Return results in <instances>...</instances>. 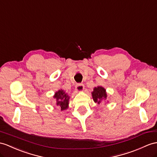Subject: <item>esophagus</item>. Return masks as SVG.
Returning <instances> with one entry per match:
<instances>
[{
    "label": "esophagus",
    "instance_id": "1",
    "mask_svg": "<svg viewBox=\"0 0 157 157\" xmlns=\"http://www.w3.org/2000/svg\"><path fill=\"white\" fill-rule=\"evenodd\" d=\"M84 89H85V86H84L82 84H78L75 87V89L77 92H82L83 91Z\"/></svg>",
    "mask_w": 157,
    "mask_h": 157
}]
</instances>
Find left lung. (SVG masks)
I'll return each instance as SVG.
<instances>
[{
  "mask_svg": "<svg viewBox=\"0 0 157 157\" xmlns=\"http://www.w3.org/2000/svg\"><path fill=\"white\" fill-rule=\"evenodd\" d=\"M91 94L94 102L98 103V104H100L102 101L106 102L105 101H106V98H107V94H106V89L104 87L101 86H97V87H94Z\"/></svg>",
  "mask_w": 157,
  "mask_h": 157,
  "instance_id": "1",
  "label": "left lung"
}]
</instances>
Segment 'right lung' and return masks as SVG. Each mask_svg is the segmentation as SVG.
I'll list each match as a JSON object with an SVG mask.
<instances>
[{
    "label": "right lung",
    "instance_id": "obj_1",
    "mask_svg": "<svg viewBox=\"0 0 157 157\" xmlns=\"http://www.w3.org/2000/svg\"><path fill=\"white\" fill-rule=\"evenodd\" d=\"M53 98H55L56 105L60 108V110H67L68 108L70 97L62 89L56 92Z\"/></svg>",
    "mask_w": 157,
    "mask_h": 157
}]
</instances>
